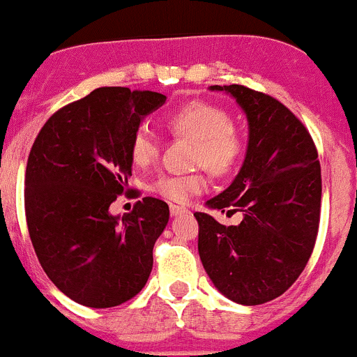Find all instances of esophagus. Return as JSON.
Wrapping results in <instances>:
<instances>
[{"instance_id":"1","label":"esophagus","mask_w":357,"mask_h":357,"mask_svg":"<svg viewBox=\"0 0 357 357\" xmlns=\"http://www.w3.org/2000/svg\"><path fill=\"white\" fill-rule=\"evenodd\" d=\"M170 213H172V216H180V215H185V213H189V211H187L185 208H182V206L170 204Z\"/></svg>"}]
</instances>
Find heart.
I'll return each instance as SVG.
<instances>
[{
	"label": "heart",
	"mask_w": 357,
	"mask_h": 357,
	"mask_svg": "<svg viewBox=\"0 0 357 357\" xmlns=\"http://www.w3.org/2000/svg\"><path fill=\"white\" fill-rule=\"evenodd\" d=\"M165 123L175 134L196 141V165H204L213 174L232 172L242 156V137L232 125L229 113L204 101H190L170 112ZM160 142L148 125L135 128L130 141V158L135 167H148L158 156ZM151 190L174 203H187L206 189L201 174L160 175L151 182Z\"/></svg>",
	"instance_id": "1"
}]
</instances>
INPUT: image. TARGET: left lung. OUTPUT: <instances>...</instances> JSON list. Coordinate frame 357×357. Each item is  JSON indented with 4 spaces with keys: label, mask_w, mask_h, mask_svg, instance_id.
Instances as JSON below:
<instances>
[{
    "label": "left lung",
    "mask_w": 357,
    "mask_h": 357,
    "mask_svg": "<svg viewBox=\"0 0 357 357\" xmlns=\"http://www.w3.org/2000/svg\"><path fill=\"white\" fill-rule=\"evenodd\" d=\"M227 93L248 119L244 163L208 209L242 211L225 227L196 211L199 258L213 285L244 306L268 303L297 280L313 252L319 225L321 170L310 132L289 108L249 87L211 86Z\"/></svg>",
    "instance_id": "8db88e82"
}]
</instances>
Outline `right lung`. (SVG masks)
Instances as JSON below:
<instances>
[{"instance_id":"add662e5","label":"right lung","mask_w":357,"mask_h":357,"mask_svg":"<svg viewBox=\"0 0 357 357\" xmlns=\"http://www.w3.org/2000/svg\"><path fill=\"white\" fill-rule=\"evenodd\" d=\"M167 96L99 87L58 109L39 132L25 172V216L43 270L65 296L113 307L141 292L168 204L144 197L128 215L109 206L132 175L130 141Z\"/></svg>"}]
</instances>
